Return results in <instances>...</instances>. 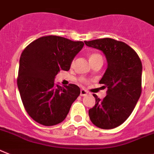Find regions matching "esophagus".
<instances>
[{
  "instance_id": "1",
  "label": "esophagus",
  "mask_w": 154,
  "mask_h": 154,
  "mask_svg": "<svg viewBox=\"0 0 154 154\" xmlns=\"http://www.w3.org/2000/svg\"><path fill=\"white\" fill-rule=\"evenodd\" d=\"M88 94V91H86V90H85V89H81V96H85V95H86Z\"/></svg>"
}]
</instances>
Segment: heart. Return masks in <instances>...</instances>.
I'll use <instances>...</instances> for the list:
<instances>
[{"label": "heart", "instance_id": "1", "mask_svg": "<svg viewBox=\"0 0 154 154\" xmlns=\"http://www.w3.org/2000/svg\"><path fill=\"white\" fill-rule=\"evenodd\" d=\"M97 58H102V56L99 54H96V53H93V54H91L90 55V56H89V59L91 60V59H97ZM103 59V58H102ZM81 81L82 82H85V79H84V78H82L81 79Z\"/></svg>", "mask_w": 154, "mask_h": 154}]
</instances>
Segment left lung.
<instances>
[{"label":"left lung","mask_w":154,"mask_h":154,"mask_svg":"<svg viewBox=\"0 0 154 154\" xmlns=\"http://www.w3.org/2000/svg\"><path fill=\"white\" fill-rule=\"evenodd\" d=\"M88 47L103 51L107 68L99 84L107 88L103 99L93 95L95 105L88 110L96 127L112 129L122 125L132 113L142 92L143 66L139 57L130 46L112 38L85 41Z\"/></svg>","instance_id":"1"}]
</instances>
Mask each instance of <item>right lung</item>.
<instances>
[{
    "instance_id": "right-lung-1",
    "label": "right lung",
    "mask_w": 154,
    "mask_h": 154,
    "mask_svg": "<svg viewBox=\"0 0 154 154\" xmlns=\"http://www.w3.org/2000/svg\"><path fill=\"white\" fill-rule=\"evenodd\" d=\"M84 43L58 36L40 37L29 44L19 59L18 88L23 106L33 120L45 126L61 123L81 90L70 84L55 85L60 70L68 71Z\"/></svg>"
}]
</instances>
